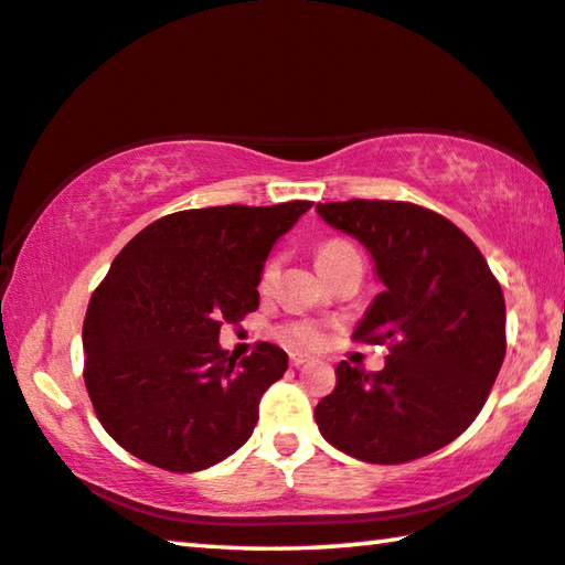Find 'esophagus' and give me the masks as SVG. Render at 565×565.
<instances>
[{"label":"esophagus","instance_id":"esophagus-1","mask_svg":"<svg viewBox=\"0 0 565 565\" xmlns=\"http://www.w3.org/2000/svg\"><path fill=\"white\" fill-rule=\"evenodd\" d=\"M309 360L303 354H291V366H303Z\"/></svg>","mask_w":565,"mask_h":565}]
</instances>
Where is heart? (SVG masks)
Listing matches in <instances>:
<instances>
[{
	"label": "heart",
	"instance_id": "1",
	"mask_svg": "<svg viewBox=\"0 0 565 565\" xmlns=\"http://www.w3.org/2000/svg\"><path fill=\"white\" fill-rule=\"evenodd\" d=\"M349 248L352 246L344 244V241H327V244L319 248L317 264L329 262V258L344 254V250H349ZM274 271H276V264L268 262L264 268V284L274 279ZM284 339L297 349H315L321 342V331L317 324H311V321H297V324H289L284 329Z\"/></svg>",
	"mask_w": 565,
	"mask_h": 565
}]
</instances>
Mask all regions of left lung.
<instances>
[{"label":"left lung","mask_w":565,"mask_h":565,"mask_svg":"<svg viewBox=\"0 0 565 565\" xmlns=\"http://www.w3.org/2000/svg\"><path fill=\"white\" fill-rule=\"evenodd\" d=\"M331 228L370 250L382 291L354 329L387 344L384 370L337 364L315 409L319 433L364 462H409L450 445L486 405L505 356V299L478 246L423 205L317 203Z\"/></svg>","instance_id":"left-lung-1"}]
</instances>
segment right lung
<instances>
[{
  "label": "right lung",
  "instance_id": "right-lung-1",
  "mask_svg": "<svg viewBox=\"0 0 565 565\" xmlns=\"http://www.w3.org/2000/svg\"><path fill=\"white\" fill-rule=\"evenodd\" d=\"M311 201L170 213L125 246L89 299L85 387L107 435L170 472H199L254 433L258 402L289 356L218 344L221 324L258 309L268 254Z\"/></svg>",
  "mask_w": 565,
  "mask_h": 565
}]
</instances>
